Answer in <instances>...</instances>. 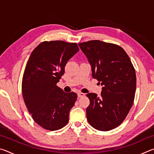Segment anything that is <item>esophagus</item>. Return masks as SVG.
<instances>
[{
    "instance_id": "obj_1",
    "label": "esophagus",
    "mask_w": 154,
    "mask_h": 154,
    "mask_svg": "<svg viewBox=\"0 0 154 154\" xmlns=\"http://www.w3.org/2000/svg\"><path fill=\"white\" fill-rule=\"evenodd\" d=\"M77 95H78V97L81 98V97H83V96H85V94L84 93H82V92H78Z\"/></svg>"
}]
</instances>
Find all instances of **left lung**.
I'll return each instance as SVG.
<instances>
[{"mask_svg":"<svg viewBox=\"0 0 154 154\" xmlns=\"http://www.w3.org/2000/svg\"><path fill=\"white\" fill-rule=\"evenodd\" d=\"M92 67V77L103 85L100 97L88 93L89 124L100 131L119 126L134 103L137 78L134 68L120 46L93 40L79 43Z\"/></svg>","mask_w":154,"mask_h":154,"instance_id":"left-lung-1","label":"left lung"}]
</instances>
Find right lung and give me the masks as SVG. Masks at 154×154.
Here are the masks:
<instances>
[{
  "label": "right lung",
  "instance_id": "right-lung-1",
  "mask_svg": "<svg viewBox=\"0 0 154 154\" xmlns=\"http://www.w3.org/2000/svg\"><path fill=\"white\" fill-rule=\"evenodd\" d=\"M79 50L76 43L43 41L31 53L22 78L26 106L36 124L57 130L66 126L77 94L57 86L67 62Z\"/></svg>",
  "mask_w": 154,
  "mask_h": 154
}]
</instances>
